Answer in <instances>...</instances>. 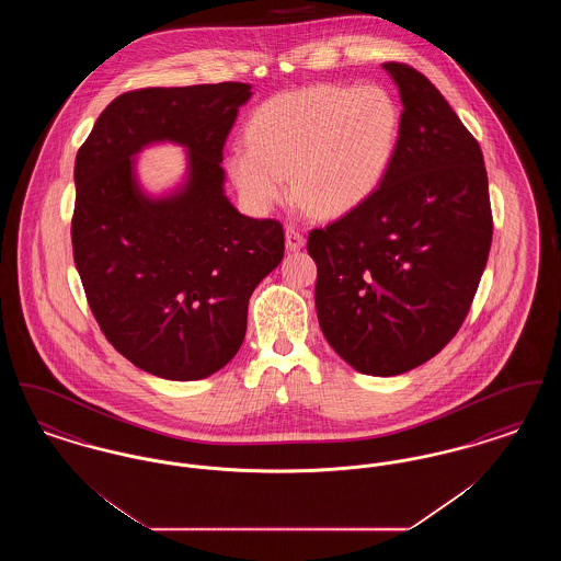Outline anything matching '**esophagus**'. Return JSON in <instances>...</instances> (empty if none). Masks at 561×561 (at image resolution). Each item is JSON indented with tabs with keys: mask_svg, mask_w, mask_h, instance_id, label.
<instances>
[{
	"mask_svg": "<svg viewBox=\"0 0 561 561\" xmlns=\"http://www.w3.org/2000/svg\"><path fill=\"white\" fill-rule=\"evenodd\" d=\"M302 245H305V236L294 227H286V250L298 252Z\"/></svg>",
	"mask_w": 561,
	"mask_h": 561,
	"instance_id": "34e87169",
	"label": "esophagus"
}]
</instances>
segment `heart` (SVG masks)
<instances>
[{
	"mask_svg": "<svg viewBox=\"0 0 561 561\" xmlns=\"http://www.w3.org/2000/svg\"><path fill=\"white\" fill-rule=\"evenodd\" d=\"M401 134V108L380 85L321 83L277 94L245 126L248 147L227 156L241 197L268 210L286 193L321 216H343L382 185Z\"/></svg>",
	"mask_w": 561,
	"mask_h": 561,
	"instance_id": "heart-1",
	"label": "heart"
}]
</instances>
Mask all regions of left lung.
<instances>
[{
  "mask_svg": "<svg viewBox=\"0 0 561 561\" xmlns=\"http://www.w3.org/2000/svg\"><path fill=\"white\" fill-rule=\"evenodd\" d=\"M400 90L401 134L373 197L309 233L321 332L351 368L398 376L453 341L492 243L478 140L416 69L385 62Z\"/></svg>",
  "mask_w": 561,
  "mask_h": 561,
  "instance_id": "obj_1",
  "label": "left lung"
}]
</instances>
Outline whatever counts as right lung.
Segmentation results:
<instances>
[{"instance_id": "1", "label": "right lung", "mask_w": 561, "mask_h": 561, "mask_svg": "<svg viewBox=\"0 0 561 561\" xmlns=\"http://www.w3.org/2000/svg\"><path fill=\"white\" fill-rule=\"evenodd\" d=\"M252 96L240 81L145 88L117 96L76 158L73 259L108 343L136 368L199 380L240 351L248 300L284 259L277 220L241 214L225 193L222 147ZM172 141L184 181L147 194L135 156Z\"/></svg>"}]
</instances>
